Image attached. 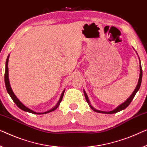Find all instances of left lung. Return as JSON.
<instances>
[{
    "mask_svg": "<svg viewBox=\"0 0 147 147\" xmlns=\"http://www.w3.org/2000/svg\"><path fill=\"white\" fill-rule=\"evenodd\" d=\"M139 63H140V75H139V81H138V84L137 85V87L135 89V90L133 91V92L132 94L131 95V96L129 98H128L127 100H126L125 102L123 103L122 104L120 105L117 107V108H116L115 109H113L112 111H100V110H97V109H96L93 108L92 106L90 105V103L89 102V100H88V96L86 94V92L84 90V96H85V98H86V102H88V104H89L90 107V108L94 110L96 112H98V113H108V114H112V113H117L118 111H121L123 109H125L129 105L131 104V101H132L133 98H134L135 94H136V93L137 92V91L139 90V88H140V86H141V81H142V76H143V71H142V68H141V61H140L139 59Z\"/></svg>",
    "mask_w": 147,
    "mask_h": 147,
    "instance_id": "obj_1",
    "label": "left lung"
}]
</instances>
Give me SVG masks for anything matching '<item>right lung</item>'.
Listing matches in <instances>:
<instances>
[{"instance_id":"obj_1","label":"right lung","mask_w":147,"mask_h":147,"mask_svg":"<svg viewBox=\"0 0 147 147\" xmlns=\"http://www.w3.org/2000/svg\"><path fill=\"white\" fill-rule=\"evenodd\" d=\"M8 58H9V55L7 57V59H6V67H5V73H4V82H5V86H6V90H7L8 93L9 94L10 96L12 98L13 101L14 102L15 104H16V106L18 107L19 108H20L23 111H27V112H29V113H34V114H38V115H40V114H45V113H47L49 112H51L52 111H54L55 109H56L57 108H58L60 102H61V100L63 99V94H64V92H65V90L63 92L61 96V98L59 100V102L57 103V104L53 108L50 109V110L47 111H45V112H42V113H37L36 111H34L32 109H30L29 108H28L27 107L25 106L22 103L20 100L18 99L17 97L15 94L13 92L12 88H11L10 87V82H9V79H8Z\"/></svg>"}]
</instances>
